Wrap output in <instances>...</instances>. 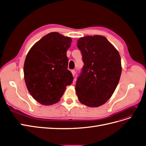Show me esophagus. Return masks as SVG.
I'll return each instance as SVG.
<instances>
[{"instance_id": "34e87169", "label": "esophagus", "mask_w": 146, "mask_h": 146, "mask_svg": "<svg viewBox=\"0 0 146 146\" xmlns=\"http://www.w3.org/2000/svg\"><path fill=\"white\" fill-rule=\"evenodd\" d=\"M71 72H72V74L73 76H75V75H76V71H75L74 70H71Z\"/></svg>"}]
</instances>
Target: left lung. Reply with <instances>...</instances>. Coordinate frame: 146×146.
Listing matches in <instances>:
<instances>
[{"instance_id":"obj_1","label":"left lung","mask_w":146,"mask_h":146,"mask_svg":"<svg viewBox=\"0 0 146 146\" xmlns=\"http://www.w3.org/2000/svg\"><path fill=\"white\" fill-rule=\"evenodd\" d=\"M84 66L76 85L80 102L98 107L111 98L122 72L121 56L116 48L102 35L86 36L77 41Z\"/></svg>"}]
</instances>
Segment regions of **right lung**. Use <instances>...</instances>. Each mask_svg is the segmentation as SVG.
<instances>
[{"label":"right lung","instance_id":"add662e5","mask_svg":"<svg viewBox=\"0 0 146 146\" xmlns=\"http://www.w3.org/2000/svg\"><path fill=\"white\" fill-rule=\"evenodd\" d=\"M71 42V38L51 32L35 43L26 56L25 85L33 98L42 105L58 102L66 86L72 82L66 55Z\"/></svg>","mask_w":146,"mask_h":146}]
</instances>
